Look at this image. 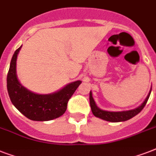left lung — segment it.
I'll use <instances>...</instances> for the list:
<instances>
[{"label":"left lung","instance_id":"obj_1","mask_svg":"<svg viewBox=\"0 0 156 156\" xmlns=\"http://www.w3.org/2000/svg\"><path fill=\"white\" fill-rule=\"evenodd\" d=\"M151 92V89L149 91V94L147 95L146 100L143 101V103L141 104L140 106L134 109H131L128 111H121V112H110V111H105L103 109H100L99 107L96 105L95 100L92 97V92L91 90L90 91V105L91 111H92L93 115L96 117L104 120V121H110V122H121V121H128L137 114H138L143 108L145 107L146 104L147 102L148 99L150 97Z\"/></svg>","mask_w":156,"mask_h":156}]
</instances>
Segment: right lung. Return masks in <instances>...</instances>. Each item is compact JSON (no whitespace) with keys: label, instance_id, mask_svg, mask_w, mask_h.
<instances>
[{"label":"right lung","instance_id":"1","mask_svg":"<svg viewBox=\"0 0 156 156\" xmlns=\"http://www.w3.org/2000/svg\"><path fill=\"white\" fill-rule=\"evenodd\" d=\"M20 48L14 52L7 74V90L12 104L28 119L46 121L62 116L67 108L69 100L82 81L78 80L66 85L61 90L51 94H36L24 87L18 79L16 63Z\"/></svg>","mask_w":156,"mask_h":156}]
</instances>
